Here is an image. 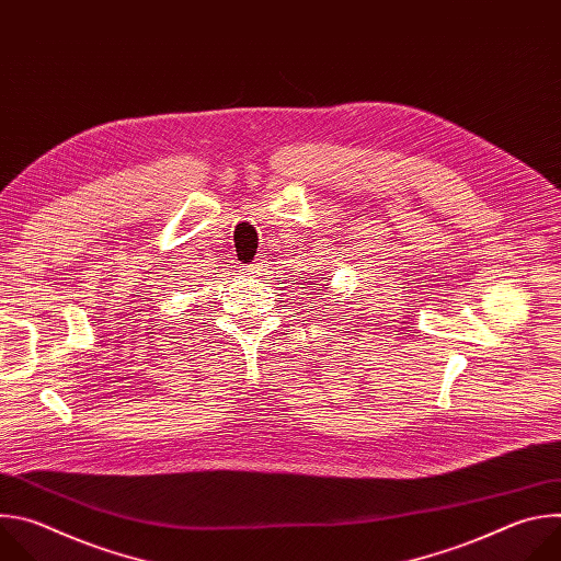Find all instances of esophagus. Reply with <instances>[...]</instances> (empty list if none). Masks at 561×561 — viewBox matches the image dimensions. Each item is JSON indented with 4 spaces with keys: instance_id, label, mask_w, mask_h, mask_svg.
Returning a JSON list of instances; mask_svg holds the SVG:
<instances>
[{
    "instance_id": "1",
    "label": "esophagus",
    "mask_w": 561,
    "mask_h": 561,
    "mask_svg": "<svg viewBox=\"0 0 561 561\" xmlns=\"http://www.w3.org/2000/svg\"><path fill=\"white\" fill-rule=\"evenodd\" d=\"M244 271H247V273H251V275H260V273L264 271V264H262V262H253V264L244 266Z\"/></svg>"
}]
</instances>
